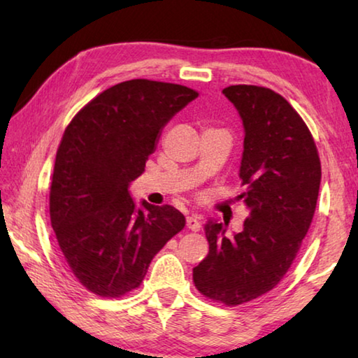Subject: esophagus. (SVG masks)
I'll return each instance as SVG.
<instances>
[{
	"mask_svg": "<svg viewBox=\"0 0 358 358\" xmlns=\"http://www.w3.org/2000/svg\"><path fill=\"white\" fill-rule=\"evenodd\" d=\"M186 226L187 229H191L192 232H197V230H201V221H199L197 215H191L186 217Z\"/></svg>",
	"mask_w": 358,
	"mask_h": 358,
	"instance_id": "esophagus-1",
	"label": "esophagus"
}]
</instances>
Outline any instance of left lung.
<instances>
[{"mask_svg":"<svg viewBox=\"0 0 358 358\" xmlns=\"http://www.w3.org/2000/svg\"><path fill=\"white\" fill-rule=\"evenodd\" d=\"M243 121L245 141L237 196L248 208L240 232L205 224L210 251L194 266L197 290L235 306L273 289L292 265L311 226L320 186V161L305 121L273 90L232 85L222 90Z\"/></svg>","mask_w":358,"mask_h":358,"instance_id":"left-lung-1","label":"left lung"}]
</instances>
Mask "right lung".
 I'll list each match as a JSON object with an SVG mask.
<instances>
[{
  "label": "right lung",
  "instance_id": "1",
  "mask_svg": "<svg viewBox=\"0 0 358 358\" xmlns=\"http://www.w3.org/2000/svg\"><path fill=\"white\" fill-rule=\"evenodd\" d=\"M183 85L121 82L90 101L66 128L50 186V221L64 262L82 286L121 296L185 227L171 205L137 207L129 185L145 171L164 126L197 98Z\"/></svg>",
  "mask_w": 358,
  "mask_h": 358
}]
</instances>
